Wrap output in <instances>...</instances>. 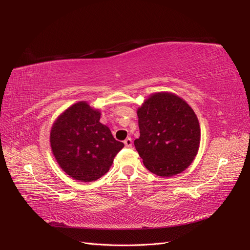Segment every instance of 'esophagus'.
<instances>
[{
    "mask_svg": "<svg viewBox=\"0 0 250 250\" xmlns=\"http://www.w3.org/2000/svg\"><path fill=\"white\" fill-rule=\"evenodd\" d=\"M125 146L128 147V148H131L132 145H133V142H132V139H130V137H128V139L125 140Z\"/></svg>",
    "mask_w": 250,
    "mask_h": 250,
    "instance_id": "1",
    "label": "esophagus"
}]
</instances>
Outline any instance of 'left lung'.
Instances as JSON below:
<instances>
[{"label":"left lung","instance_id":"8db88e82","mask_svg":"<svg viewBox=\"0 0 250 250\" xmlns=\"http://www.w3.org/2000/svg\"><path fill=\"white\" fill-rule=\"evenodd\" d=\"M134 145L147 169L161 177L184 172L198 153L200 124L193 109L172 92L150 94L137 108Z\"/></svg>","mask_w":250,"mask_h":250}]
</instances>
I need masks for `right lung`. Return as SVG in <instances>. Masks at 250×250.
Wrapping results in <instances>:
<instances>
[{
	"mask_svg": "<svg viewBox=\"0 0 250 250\" xmlns=\"http://www.w3.org/2000/svg\"><path fill=\"white\" fill-rule=\"evenodd\" d=\"M100 118L99 109L81 101L61 113L51 126L52 153L63 171L78 182L102 177L125 146Z\"/></svg>",
	"mask_w": 250,
	"mask_h": 250,
	"instance_id": "obj_1",
	"label": "right lung"
}]
</instances>
